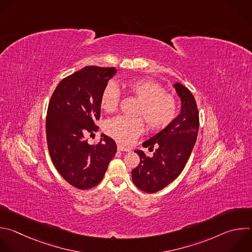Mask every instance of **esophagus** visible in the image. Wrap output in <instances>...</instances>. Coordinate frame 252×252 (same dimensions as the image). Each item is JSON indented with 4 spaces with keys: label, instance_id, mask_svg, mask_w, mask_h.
Instances as JSON below:
<instances>
[{
    "label": "esophagus",
    "instance_id": "34e87169",
    "mask_svg": "<svg viewBox=\"0 0 252 252\" xmlns=\"http://www.w3.org/2000/svg\"><path fill=\"white\" fill-rule=\"evenodd\" d=\"M118 150H120V151H126V152H128L130 149H129L128 147H126V146L122 145V144H118Z\"/></svg>",
    "mask_w": 252,
    "mask_h": 252
}]
</instances>
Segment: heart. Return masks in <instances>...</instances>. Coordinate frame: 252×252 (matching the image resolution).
I'll use <instances>...</instances> for the list:
<instances>
[{
	"label": "heart",
	"mask_w": 252,
	"mask_h": 252,
	"mask_svg": "<svg viewBox=\"0 0 252 252\" xmlns=\"http://www.w3.org/2000/svg\"><path fill=\"white\" fill-rule=\"evenodd\" d=\"M124 87L140 104L135 115L142 116L151 129H161L168 126L175 118L176 100L170 94L165 93L160 84L149 79H131L124 83ZM121 94L116 84L109 83L101 95V108L106 113L115 112L120 104ZM144 128V123L140 118H127L118 116L106 121L104 129L108 135L117 141L129 144Z\"/></svg>",
	"instance_id": "obj_1"
}]
</instances>
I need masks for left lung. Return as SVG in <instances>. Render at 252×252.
<instances>
[{"label": "left lung", "instance_id": "1", "mask_svg": "<svg viewBox=\"0 0 252 252\" xmlns=\"http://www.w3.org/2000/svg\"><path fill=\"white\" fill-rule=\"evenodd\" d=\"M173 87L181 100L179 115L142 143L148 150H154L153 156H146L139 149L134 150L140 162L131 171L132 181L137 188L147 193L162 190L180 175L198 136L199 112L196 100L182 84L176 82Z\"/></svg>", "mask_w": 252, "mask_h": 252}]
</instances>
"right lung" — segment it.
<instances>
[{
	"label": "right lung",
	"mask_w": 252,
	"mask_h": 252,
	"mask_svg": "<svg viewBox=\"0 0 252 252\" xmlns=\"http://www.w3.org/2000/svg\"><path fill=\"white\" fill-rule=\"evenodd\" d=\"M115 67L86 66L64 78L55 88L47 109L46 139L49 154L59 174L75 188L98 185L117 152L114 139L101 134L97 145L85 139L98 130L101 95Z\"/></svg>",
	"instance_id": "obj_1"
}]
</instances>
